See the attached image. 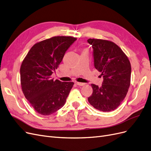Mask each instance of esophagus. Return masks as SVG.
Here are the masks:
<instances>
[{"label": "esophagus", "mask_w": 151, "mask_h": 151, "mask_svg": "<svg viewBox=\"0 0 151 151\" xmlns=\"http://www.w3.org/2000/svg\"><path fill=\"white\" fill-rule=\"evenodd\" d=\"M76 84L77 85H79V86H84L85 84L83 83H80V82H76Z\"/></svg>", "instance_id": "obj_1"}]
</instances>
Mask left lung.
<instances>
[{"label": "left lung", "instance_id": "left-lung-1", "mask_svg": "<svg viewBox=\"0 0 151 151\" xmlns=\"http://www.w3.org/2000/svg\"><path fill=\"white\" fill-rule=\"evenodd\" d=\"M93 49L94 66L104 78L101 86L91 84V105L102 111L115 110L127 95L130 85L131 65L128 57L112 41L89 39Z\"/></svg>", "mask_w": 151, "mask_h": 151}]
</instances>
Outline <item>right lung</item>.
Wrapping results in <instances>:
<instances>
[{
  "mask_svg": "<svg viewBox=\"0 0 151 151\" xmlns=\"http://www.w3.org/2000/svg\"><path fill=\"white\" fill-rule=\"evenodd\" d=\"M76 40L71 36H55L38 42L28 52L21 66L23 93L36 112L54 114L64 106L73 82L51 78L65 52Z\"/></svg>",
  "mask_w": 151,
  "mask_h": 151,
  "instance_id": "obj_1",
  "label": "right lung"
}]
</instances>
